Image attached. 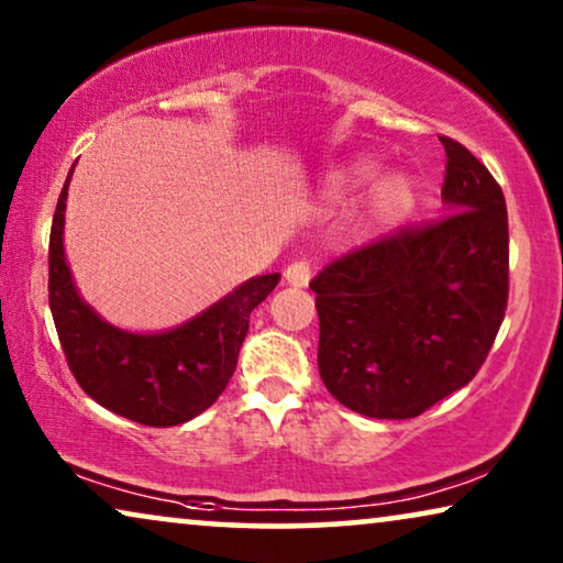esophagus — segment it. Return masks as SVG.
<instances>
[{
	"label": "esophagus",
	"mask_w": 563,
	"mask_h": 563,
	"mask_svg": "<svg viewBox=\"0 0 563 563\" xmlns=\"http://www.w3.org/2000/svg\"><path fill=\"white\" fill-rule=\"evenodd\" d=\"M284 279H287L289 287H307V284H310V264H307V261H295V264H289L287 272H284Z\"/></svg>",
	"instance_id": "34e87169"
}]
</instances>
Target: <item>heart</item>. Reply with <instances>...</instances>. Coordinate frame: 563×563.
Listing matches in <instances>:
<instances>
[{"instance_id":"1","label":"heart","mask_w":563,"mask_h":563,"mask_svg":"<svg viewBox=\"0 0 563 563\" xmlns=\"http://www.w3.org/2000/svg\"><path fill=\"white\" fill-rule=\"evenodd\" d=\"M376 161L372 158H353L349 164L335 166L325 176V187H322V202L325 210L343 207L366 181L374 179ZM415 205L412 184L402 174H387L374 184L366 197L364 214L372 225H397L410 214Z\"/></svg>"}]
</instances>
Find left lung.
I'll list each match as a JSON object with an SVG mask.
<instances>
[{
    "instance_id": "8db88e82",
    "label": "left lung",
    "mask_w": 563,
    "mask_h": 563,
    "mask_svg": "<svg viewBox=\"0 0 563 563\" xmlns=\"http://www.w3.org/2000/svg\"><path fill=\"white\" fill-rule=\"evenodd\" d=\"M441 143L443 218L341 256L310 282L322 382L366 418H418L466 387L505 318L503 189L472 151Z\"/></svg>"
}]
</instances>
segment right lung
Wrapping results in <instances>:
<instances>
[{
    "mask_svg": "<svg viewBox=\"0 0 563 563\" xmlns=\"http://www.w3.org/2000/svg\"><path fill=\"white\" fill-rule=\"evenodd\" d=\"M51 225L48 302L58 341L79 387L114 415L172 428L205 412L228 387L249 318L272 295L279 274L253 276L181 325L133 333L107 322L76 289L64 251L68 181Z\"/></svg>",
    "mask_w": 563,
    "mask_h": 563,
    "instance_id": "obj_1",
    "label": "right lung"
}]
</instances>
